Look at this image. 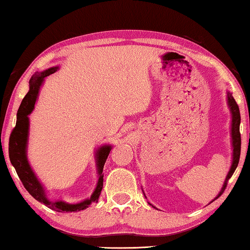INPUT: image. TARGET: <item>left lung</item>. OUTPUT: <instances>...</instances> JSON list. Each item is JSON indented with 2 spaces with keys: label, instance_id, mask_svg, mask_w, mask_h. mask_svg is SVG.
<instances>
[{
  "label": "left lung",
  "instance_id": "1",
  "mask_svg": "<svg viewBox=\"0 0 250 250\" xmlns=\"http://www.w3.org/2000/svg\"><path fill=\"white\" fill-rule=\"evenodd\" d=\"M228 102L229 107H230L231 114H232V145H233V160H232V166L230 168V172H229L227 179L224 181L223 188H222L221 192L218 193V196L215 198L217 199L218 197H221V194L224 192L225 188L228 186L229 180L231 179V176L233 175L235 168L238 167L239 159H240V151H241V134H240V111H239V105L237 102H235L234 98L232 97V94L229 92L228 93ZM214 199V200H215Z\"/></svg>",
  "mask_w": 250,
  "mask_h": 250
}]
</instances>
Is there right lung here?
<instances>
[{
  "instance_id": "right-lung-1",
  "label": "right lung",
  "mask_w": 250,
  "mask_h": 250,
  "mask_svg": "<svg viewBox=\"0 0 250 250\" xmlns=\"http://www.w3.org/2000/svg\"><path fill=\"white\" fill-rule=\"evenodd\" d=\"M58 69V67L50 68V69L44 70L41 74H36L30 78L29 81V91L22 99L21 104L17 112V123L15 128L12 129L11 134L9 139V158L10 162L15 167L17 174H18L20 181L25 187V189L35 198L37 201L42 203L51 209L56 211H80L87 208L92 203H98L99 196H100L102 186H104V166L105 160L108 158V155L110 153L111 146H104L97 151V163H98V170H99V181L98 186L95 188L93 194L90 199L82 201L80 204H66L63 201H57V203H51L46 199L45 193L39 180L36 179L35 174L33 173L30 168L28 160L26 156V146H27V138H28V115L32 112L35 104L37 94L41 84L44 78L49 75L53 74Z\"/></svg>"
}]
</instances>
